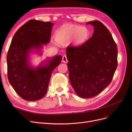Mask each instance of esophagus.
I'll return each instance as SVG.
<instances>
[{"mask_svg":"<svg viewBox=\"0 0 132 132\" xmlns=\"http://www.w3.org/2000/svg\"><path fill=\"white\" fill-rule=\"evenodd\" d=\"M62 62L64 63H67L68 62V59L66 55H64L62 57Z\"/></svg>","mask_w":132,"mask_h":132,"instance_id":"esophagus-1","label":"esophagus"}]
</instances>
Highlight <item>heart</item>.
Segmentation results:
<instances>
[{
	"label": "heart",
	"instance_id": "obj_1",
	"mask_svg": "<svg viewBox=\"0 0 132 132\" xmlns=\"http://www.w3.org/2000/svg\"><path fill=\"white\" fill-rule=\"evenodd\" d=\"M89 36V30L85 27H68L58 32L56 35V40L59 43L63 44L75 37V42L80 44L85 42Z\"/></svg>",
	"mask_w": 132,
	"mask_h": 132
}]
</instances>
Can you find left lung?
Here are the masks:
<instances>
[{"mask_svg":"<svg viewBox=\"0 0 132 132\" xmlns=\"http://www.w3.org/2000/svg\"><path fill=\"white\" fill-rule=\"evenodd\" d=\"M94 26L88 40L67 48L69 80L75 93L82 98L97 95L112 81L118 65L117 47L111 34L102 22L86 23Z\"/></svg>","mask_w":132,"mask_h":132,"instance_id":"obj_1","label":"left lung"}]
</instances>
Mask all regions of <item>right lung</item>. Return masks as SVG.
Instances as JSON below:
<instances>
[{
    "label": "right lung",
    "instance_id": "add662e5",
    "mask_svg": "<svg viewBox=\"0 0 132 132\" xmlns=\"http://www.w3.org/2000/svg\"><path fill=\"white\" fill-rule=\"evenodd\" d=\"M53 23L30 20L16 32L7 54V78L20 96L27 101H37L47 93L52 71L62 57L56 55L49 63L36 69L27 63L28 53L32 48L40 49L49 43Z\"/></svg>",
    "mask_w": 132,
    "mask_h": 132
}]
</instances>
